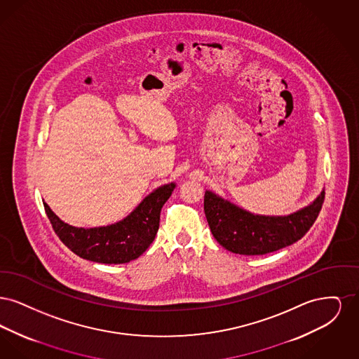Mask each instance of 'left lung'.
Wrapping results in <instances>:
<instances>
[{"label": "left lung", "instance_id": "obj_1", "mask_svg": "<svg viewBox=\"0 0 359 359\" xmlns=\"http://www.w3.org/2000/svg\"><path fill=\"white\" fill-rule=\"evenodd\" d=\"M325 202V191L313 203L288 217L250 214L205 191V214L210 230L224 249L242 256L268 255L290 246L316 221Z\"/></svg>", "mask_w": 359, "mask_h": 359}]
</instances>
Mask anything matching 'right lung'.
Wrapping results in <instances>:
<instances>
[{
	"instance_id": "1",
	"label": "right lung",
	"mask_w": 359,
	"mask_h": 359,
	"mask_svg": "<svg viewBox=\"0 0 359 359\" xmlns=\"http://www.w3.org/2000/svg\"><path fill=\"white\" fill-rule=\"evenodd\" d=\"M175 183L148 195L123 221L94 229L74 227L60 221L43 202L53 231L76 256L100 264H126L141 256L154 242L160 211L171 196Z\"/></svg>"
}]
</instances>
